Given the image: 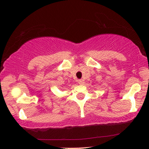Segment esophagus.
Instances as JSON below:
<instances>
[{"instance_id": "esophagus-1", "label": "esophagus", "mask_w": 149, "mask_h": 149, "mask_svg": "<svg viewBox=\"0 0 149 149\" xmlns=\"http://www.w3.org/2000/svg\"><path fill=\"white\" fill-rule=\"evenodd\" d=\"M78 83H79V84L82 85L83 84H84V80H83V79H79V80H78Z\"/></svg>"}]
</instances>
